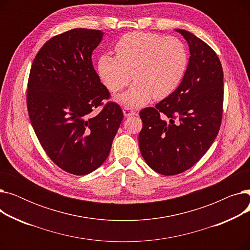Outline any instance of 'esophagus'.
I'll return each instance as SVG.
<instances>
[{
	"mask_svg": "<svg viewBox=\"0 0 250 250\" xmlns=\"http://www.w3.org/2000/svg\"><path fill=\"white\" fill-rule=\"evenodd\" d=\"M124 115L125 116H130V115H136L137 114V112L136 111H134V110H132L130 109V107H128V106H125L124 107Z\"/></svg>",
	"mask_w": 250,
	"mask_h": 250,
	"instance_id": "1",
	"label": "esophagus"
}]
</instances>
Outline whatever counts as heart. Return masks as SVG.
<instances>
[{
  "label": "heart",
  "mask_w": 250,
  "mask_h": 250,
  "mask_svg": "<svg viewBox=\"0 0 250 250\" xmlns=\"http://www.w3.org/2000/svg\"><path fill=\"white\" fill-rule=\"evenodd\" d=\"M114 49L116 57L105 54L99 58L97 72L113 93L125 89L134 78V85L118 97L129 106L171 95L188 70V49L174 36L135 31L124 35Z\"/></svg>",
  "instance_id": "heart-1"
}]
</instances>
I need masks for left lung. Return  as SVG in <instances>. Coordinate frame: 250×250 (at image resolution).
<instances>
[{"mask_svg":"<svg viewBox=\"0 0 250 250\" xmlns=\"http://www.w3.org/2000/svg\"><path fill=\"white\" fill-rule=\"evenodd\" d=\"M189 46L188 70L171 95L140 111V151L162 175L192 167L212 146L221 126L224 83L221 62L211 46L192 33L176 29Z\"/></svg>","mask_w":250,"mask_h":250,"instance_id":"1","label":"left lung"}]
</instances>
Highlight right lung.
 <instances>
[{
  "label": "right lung",
  "instance_id": "obj_1",
  "mask_svg": "<svg viewBox=\"0 0 250 250\" xmlns=\"http://www.w3.org/2000/svg\"><path fill=\"white\" fill-rule=\"evenodd\" d=\"M102 35L75 28L51 37L28 78L26 102L36 137L50 160L74 175L94 171L106 160L124 118L117 103H104L110 93L92 63Z\"/></svg>",
  "mask_w": 250,
  "mask_h": 250
}]
</instances>
